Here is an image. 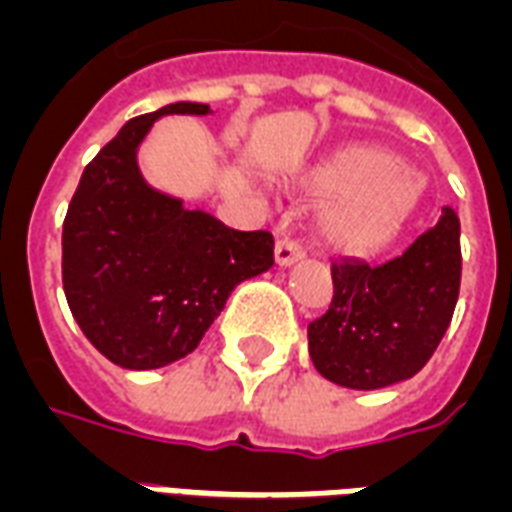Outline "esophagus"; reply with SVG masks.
Masks as SVG:
<instances>
[{"mask_svg": "<svg viewBox=\"0 0 512 512\" xmlns=\"http://www.w3.org/2000/svg\"><path fill=\"white\" fill-rule=\"evenodd\" d=\"M305 256V245L299 240H294V237H283V240H278V245H275V261H278L280 267H288V264H294L297 259H302Z\"/></svg>", "mask_w": 512, "mask_h": 512, "instance_id": "obj_1", "label": "esophagus"}]
</instances>
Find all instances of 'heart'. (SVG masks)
Listing matches in <instances>:
<instances>
[{
    "label": "heart",
    "instance_id": "b5f03b06",
    "mask_svg": "<svg viewBox=\"0 0 512 512\" xmlns=\"http://www.w3.org/2000/svg\"><path fill=\"white\" fill-rule=\"evenodd\" d=\"M310 188L334 197L321 218L324 240L345 253H372L397 237L418 202V183L380 148H351L310 175Z\"/></svg>",
    "mask_w": 512,
    "mask_h": 512
}]
</instances>
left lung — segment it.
I'll list each match as a JSON object with an SVG mask.
<instances>
[{"label": "left lung", "mask_w": 512, "mask_h": 512, "mask_svg": "<svg viewBox=\"0 0 512 512\" xmlns=\"http://www.w3.org/2000/svg\"><path fill=\"white\" fill-rule=\"evenodd\" d=\"M461 226L453 207L402 256L370 267L332 264V305L307 326L315 370L345 388L413 378L451 324L461 286Z\"/></svg>", "instance_id": "obj_1"}]
</instances>
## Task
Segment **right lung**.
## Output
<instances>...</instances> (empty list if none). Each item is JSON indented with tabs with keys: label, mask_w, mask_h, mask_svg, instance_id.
I'll return each instance as SVG.
<instances>
[{
	"label": "right lung",
	"mask_w": 512,
	"mask_h": 512,
	"mask_svg": "<svg viewBox=\"0 0 512 512\" xmlns=\"http://www.w3.org/2000/svg\"><path fill=\"white\" fill-rule=\"evenodd\" d=\"M207 115L175 102L137 115L83 169L61 232L69 310L96 351L126 370H159L194 351L237 283L275 264L270 232H237L153 191L137 145L156 118Z\"/></svg>",
	"instance_id": "add662e5"
}]
</instances>
